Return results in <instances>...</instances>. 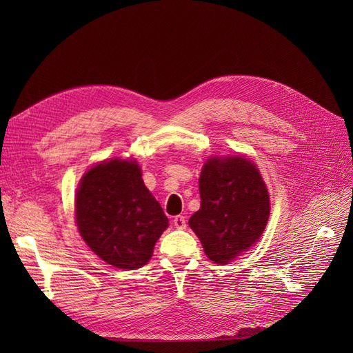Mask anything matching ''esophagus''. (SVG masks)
Here are the masks:
<instances>
[{"mask_svg":"<svg viewBox=\"0 0 353 353\" xmlns=\"http://www.w3.org/2000/svg\"><path fill=\"white\" fill-rule=\"evenodd\" d=\"M173 225H174V228L176 229H180V230H183V229H186V217L184 216H176L174 219H173Z\"/></svg>","mask_w":353,"mask_h":353,"instance_id":"obj_1","label":"esophagus"}]
</instances>
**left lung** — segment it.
<instances>
[{
  "label": "left lung",
  "mask_w": 353,
  "mask_h": 353,
  "mask_svg": "<svg viewBox=\"0 0 353 353\" xmlns=\"http://www.w3.org/2000/svg\"><path fill=\"white\" fill-rule=\"evenodd\" d=\"M200 209L189 226L206 256L226 265L261 239L270 213L266 184L256 164L243 156L212 157L199 179Z\"/></svg>",
  "instance_id": "left-lung-1"
}]
</instances>
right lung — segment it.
<instances>
[{
	"instance_id": "1",
	"label": "right lung",
	"mask_w": 353,
	"mask_h": 353,
	"mask_svg": "<svg viewBox=\"0 0 353 353\" xmlns=\"http://www.w3.org/2000/svg\"><path fill=\"white\" fill-rule=\"evenodd\" d=\"M76 223L87 246L108 265L144 266L169 226L136 160L111 159L90 169L76 193Z\"/></svg>"
}]
</instances>
